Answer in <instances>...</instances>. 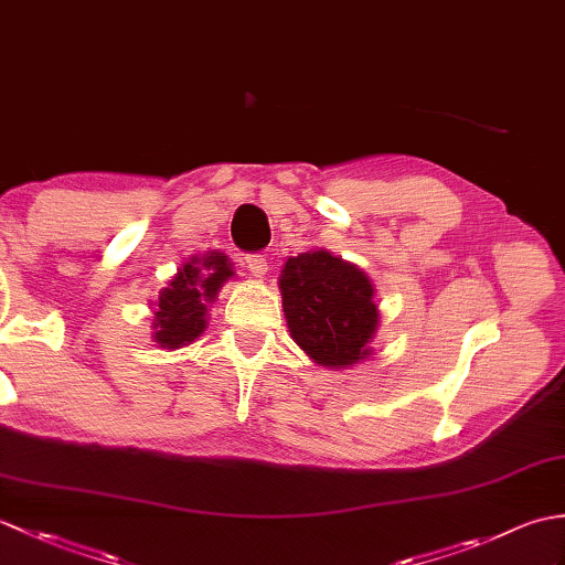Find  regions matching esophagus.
<instances>
[{
	"instance_id": "34e87169",
	"label": "esophagus",
	"mask_w": 565,
	"mask_h": 565,
	"mask_svg": "<svg viewBox=\"0 0 565 565\" xmlns=\"http://www.w3.org/2000/svg\"><path fill=\"white\" fill-rule=\"evenodd\" d=\"M247 269L252 276L267 274V257L264 255H247Z\"/></svg>"
}]
</instances>
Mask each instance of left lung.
I'll return each mask as SVG.
<instances>
[{"instance_id": "left-lung-1", "label": "left lung", "mask_w": 565, "mask_h": 565, "mask_svg": "<svg viewBox=\"0 0 565 565\" xmlns=\"http://www.w3.org/2000/svg\"><path fill=\"white\" fill-rule=\"evenodd\" d=\"M286 326L296 344L328 369H347L371 354L379 328L374 284L356 264L328 249L289 257L279 276Z\"/></svg>"}]
</instances>
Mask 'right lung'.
Returning a JSON list of instances; mask_svg holds the SVG:
<instances>
[{
	"label": "right lung",
	"instance_id": "right-lung-1",
	"mask_svg": "<svg viewBox=\"0 0 565 565\" xmlns=\"http://www.w3.org/2000/svg\"><path fill=\"white\" fill-rule=\"evenodd\" d=\"M233 274L231 259L223 252H209L182 264L154 303L152 340L162 350H179L199 340L209 326V306Z\"/></svg>",
	"mask_w": 565,
	"mask_h": 565
}]
</instances>
